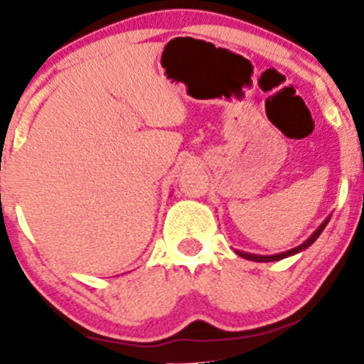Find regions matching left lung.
<instances>
[{
  "mask_svg": "<svg viewBox=\"0 0 364 364\" xmlns=\"http://www.w3.org/2000/svg\"><path fill=\"white\" fill-rule=\"evenodd\" d=\"M329 220H331V215H329L328 218H326L324 222H322L321 225L317 227V230H315V232L311 234V236L308 237V240L304 241V243H301L299 247L291 248V250H287V252L274 253V255H257V253H248V252H243V250H236V253H237V255H240V257H243V259H247V260H253V262H274V260H282V259H285V257L296 255V253H299V252L306 250V248L310 247V245H314V243H315V240H317V237L321 236L322 230L326 229V225H328Z\"/></svg>",
  "mask_w": 364,
  "mask_h": 364,
  "instance_id": "1",
  "label": "left lung"
}]
</instances>
